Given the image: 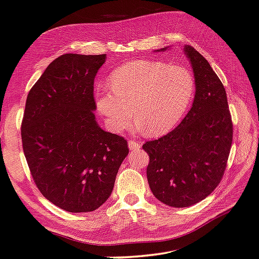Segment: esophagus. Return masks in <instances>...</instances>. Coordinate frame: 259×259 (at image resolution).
Listing matches in <instances>:
<instances>
[{"instance_id": "34e87169", "label": "esophagus", "mask_w": 259, "mask_h": 259, "mask_svg": "<svg viewBox=\"0 0 259 259\" xmlns=\"http://www.w3.org/2000/svg\"><path fill=\"white\" fill-rule=\"evenodd\" d=\"M128 146H129L130 149H135V150L140 149V144L137 143V142H135V140H130V142L128 143Z\"/></svg>"}]
</instances>
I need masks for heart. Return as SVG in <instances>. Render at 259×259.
Returning a JSON list of instances; mask_svg holds the SVG:
<instances>
[{
  "instance_id": "1",
  "label": "heart",
  "mask_w": 259,
  "mask_h": 259,
  "mask_svg": "<svg viewBox=\"0 0 259 259\" xmlns=\"http://www.w3.org/2000/svg\"><path fill=\"white\" fill-rule=\"evenodd\" d=\"M195 87L194 74L186 65L135 60L112 72L110 86L97 84L95 103L113 133H121L128 126L133 112L136 131L159 136L185 115Z\"/></svg>"
}]
</instances>
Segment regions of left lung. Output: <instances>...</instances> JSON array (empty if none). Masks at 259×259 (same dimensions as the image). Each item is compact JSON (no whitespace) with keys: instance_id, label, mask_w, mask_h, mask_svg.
Returning <instances> with one entry per match:
<instances>
[{"instance_id":"1","label":"left lung","mask_w":259,"mask_h":259,"mask_svg":"<svg viewBox=\"0 0 259 259\" xmlns=\"http://www.w3.org/2000/svg\"><path fill=\"white\" fill-rule=\"evenodd\" d=\"M183 52L196 83L191 109L175 130L143 146L149 155L150 190L163 204L177 208L199 203L219 186L233 135L223 83L199 52L190 45L183 46Z\"/></svg>"}]
</instances>
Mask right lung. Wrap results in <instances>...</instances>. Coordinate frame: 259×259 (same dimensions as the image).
<instances>
[{
	"label": "right lung",
	"instance_id": "1",
	"mask_svg": "<svg viewBox=\"0 0 259 259\" xmlns=\"http://www.w3.org/2000/svg\"><path fill=\"white\" fill-rule=\"evenodd\" d=\"M106 54L55 59L28 94L21 124L23 153L46 199L71 213L109 199L129 153L120 136L97 123L94 79Z\"/></svg>",
	"mask_w": 259,
	"mask_h": 259
}]
</instances>
